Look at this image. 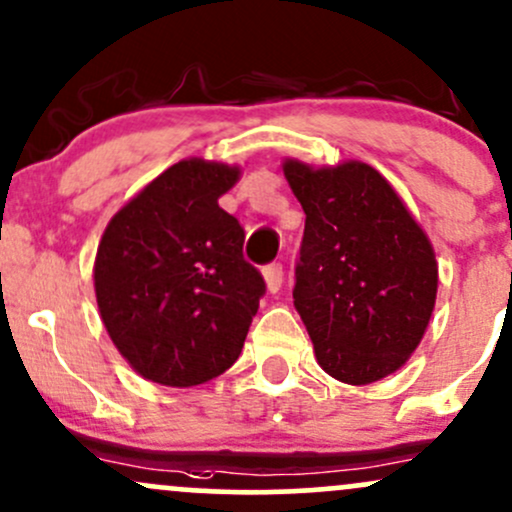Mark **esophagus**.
Here are the masks:
<instances>
[{"mask_svg": "<svg viewBox=\"0 0 512 512\" xmlns=\"http://www.w3.org/2000/svg\"><path fill=\"white\" fill-rule=\"evenodd\" d=\"M262 277H265L269 294H277V291L282 289L284 272H282V265H279V262H274V265H267L265 269H262Z\"/></svg>", "mask_w": 512, "mask_h": 512, "instance_id": "esophagus-1", "label": "esophagus"}]
</instances>
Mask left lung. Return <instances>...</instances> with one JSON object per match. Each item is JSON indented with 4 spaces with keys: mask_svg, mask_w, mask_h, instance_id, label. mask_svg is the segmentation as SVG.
Wrapping results in <instances>:
<instances>
[{
    "mask_svg": "<svg viewBox=\"0 0 512 512\" xmlns=\"http://www.w3.org/2000/svg\"><path fill=\"white\" fill-rule=\"evenodd\" d=\"M282 170L306 213L294 306L323 372L364 386L403 367L437 299L432 243L389 179L345 160Z\"/></svg>",
    "mask_w": 512,
    "mask_h": 512,
    "instance_id": "left-lung-1",
    "label": "left lung"
}]
</instances>
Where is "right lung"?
<instances>
[{
    "mask_svg": "<svg viewBox=\"0 0 512 512\" xmlns=\"http://www.w3.org/2000/svg\"><path fill=\"white\" fill-rule=\"evenodd\" d=\"M238 165L187 157L114 213L94 257L101 323L153 384L187 389L240 357L265 279L243 260L245 233L218 199Z\"/></svg>",
    "mask_w": 512,
    "mask_h": 512,
    "instance_id": "right-lung-1",
    "label": "right lung"
}]
</instances>
